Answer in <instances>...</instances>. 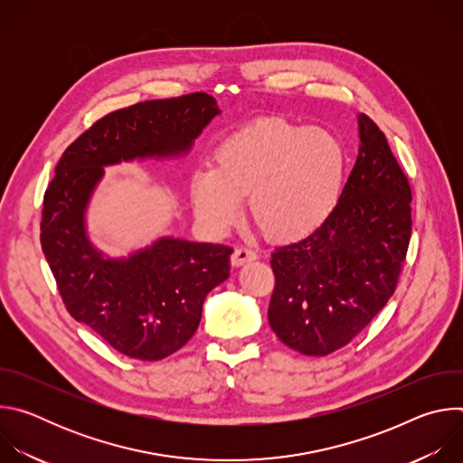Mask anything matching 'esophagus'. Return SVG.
<instances>
[{
    "label": "esophagus",
    "instance_id": "34e87169",
    "mask_svg": "<svg viewBox=\"0 0 463 463\" xmlns=\"http://www.w3.org/2000/svg\"><path fill=\"white\" fill-rule=\"evenodd\" d=\"M252 260H256V252L247 247H236V250L232 252V258H231L232 266H236V268H240V266H243V263L252 261Z\"/></svg>",
    "mask_w": 463,
    "mask_h": 463
}]
</instances>
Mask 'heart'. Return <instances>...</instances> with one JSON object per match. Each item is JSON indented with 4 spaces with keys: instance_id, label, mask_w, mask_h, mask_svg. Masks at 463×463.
<instances>
[{
    "instance_id": "1",
    "label": "heart",
    "mask_w": 463,
    "mask_h": 463,
    "mask_svg": "<svg viewBox=\"0 0 463 463\" xmlns=\"http://www.w3.org/2000/svg\"><path fill=\"white\" fill-rule=\"evenodd\" d=\"M346 170L341 141L320 128L260 118L216 150L214 168L197 170L190 195L214 232L234 225L249 195L252 222L275 241L311 236L334 213Z\"/></svg>"
}]
</instances>
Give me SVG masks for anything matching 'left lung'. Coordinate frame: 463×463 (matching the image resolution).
I'll use <instances>...</instances> for the list:
<instances>
[{
    "instance_id": "1",
    "label": "left lung",
    "mask_w": 463,
    "mask_h": 463,
    "mask_svg": "<svg viewBox=\"0 0 463 463\" xmlns=\"http://www.w3.org/2000/svg\"><path fill=\"white\" fill-rule=\"evenodd\" d=\"M359 156L329 218L271 254L269 324L289 348L346 346L393 295L407 256L412 190L377 124L359 115Z\"/></svg>"
}]
</instances>
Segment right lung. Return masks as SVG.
<instances>
[{"instance_id":"1","label":"right lung","mask_w":463,"mask_h":463,"mask_svg":"<svg viewBox=\"0 0 463 463\" xmlns=\"http://www.w3.org/2000/svg\"><path fill=\"white\" fill-rule=\"evenodd\" d=\"M216 115L202 91L108 113L63 152L45 190L40 241L65 307L131 359L159 361L192 339L205 297L229 279L232 249L163 236L104 256L88 236L90 200L104 166L184 156Z\"/></svg>"}]
</instances>
